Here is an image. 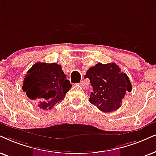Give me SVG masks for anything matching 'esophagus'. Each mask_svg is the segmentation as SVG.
<instances>
[{"instance_id": "obj_1", "label": "esophagus", "mask_w": 156, "mask_h": 156, "mask_svg": "<svg viewBox=\"0 0 156 156\" xmlns=\"http://www.w3.org/2000/svg\"><path fill=\"white\" fill-rule=\"evenodd\" d=\"M80 85L83 88H84V89L86 90H87L88 88H89V86H88V85L86 83V81H84V80H82V81L80 83Z\"/></svg>"}]
</instances>
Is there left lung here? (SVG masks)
<instances>
[{"label":"left lung","instance_id":"left-lung-1","mask_svg":"<svg viewBox=\"0 0 156 156\" xmlns=\"http://www.w3.org/2000/svg\"><path fill=\"white\" fill-rule=\"evenodd\" d=\"M92 86L89 101L103 112L119 109L132 85L127 74L115 63H98L90 68L85 75Z\"/></svg>","mask_w":156,"mask_h":156}]
</instances>
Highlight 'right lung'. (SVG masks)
Listing matches in <instances>:
<instances>
[{"mask_svg": "<svg viewBox=\"0 0 156 156\" xmlns=\"http://www.w3.org/2000/svg\"><path fill=\"white\" fill-rule=\"evenodd\" d=\"M71 87L60 65L37 62L27 71L22 89L40 109H51Z\"/></svg>", "mask_w": 156, "mask_h": 156, "instance_id": "add662e5", "label": "right lung"}]
</instances>
